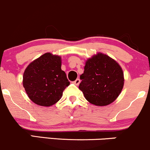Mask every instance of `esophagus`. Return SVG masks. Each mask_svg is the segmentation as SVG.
Returning a JSON list of instances; mask_svg holds the SVG:
<instances>
[{"label":"esophagus","mask_w":150,"mask_h":150,"mask_svg":"<svg viewBox=\"0 0 150 150\" xmlns=\"http://www.w3.org/2000/svg\"><path fill=\"white\" fill-rule=\"evenodd\" d=\"M80 82H81V80L79 79H76L74 81V84H76V85H79V84L80 83Z\"/></svg>","instance_id":"1"}]
</instances>
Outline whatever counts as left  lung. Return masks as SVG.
<instances>
[{
	"mask_svg": "<svg viewBox=\"0 0 150 150\" xmlns=\"http://www.w3.org/2000/svg\"><path fill=\"white\" fill-rule=\"evenodd\" d=\"M79 88L88 102L103 106L111 103L123 88V72L120 65L107 55L98 53L86 62Z\"/></svg>",
	"mask_w": 150,
	"mask_h": 150,
	"instance_id": "obj_1",
	"label": "left lung"
}]
</instances>
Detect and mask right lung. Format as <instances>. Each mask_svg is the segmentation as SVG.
Segmentation results:
<instances>
[{
    "mask_svg": "<svg viewBox=\"0 0 150 150\" xmlns=\"http://www.w3.org/2000/svg\"><path fill=\"white\" fill-rule=\"evenodd\" d=\"M61 66V57L50 53L44 54L28 65L23 74V86L32 101L50 106L60 100L70 84Z\"/></svg>",
    "mask_w": 150,
    "mask_h": 150,
    "instance_id": "obj_1",
    "label": "right lung"
}]
</instances>
